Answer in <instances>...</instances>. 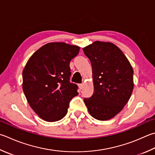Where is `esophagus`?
<instances>
[{
    "label": "esophagus",
    "mask_w": 155,
    "mask_h": 155,
    "mask_svg": "<svg viewBox=\"0 0 155 155\" xmlns=\"http://www.w3.org/2000/svg\"><path fill=\"white\" fill-rule=\"evenodd\" d=\"M83 85L84 84H78V86H79V88H80V90H81L83 88Z\"/></svg>",
    "instance_id": "obj_1"
}]
</instances>
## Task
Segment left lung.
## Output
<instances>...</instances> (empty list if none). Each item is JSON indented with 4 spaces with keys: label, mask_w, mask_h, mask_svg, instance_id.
Segmentation results:
<instances>
[{
    "label": "left lung",
    "mask_w": 155,
    "mask_h": 155,
    "mask_svg": "<svg viewBox=\"0 0 155 155\" xmlns=\"http://www.w3.org/2000/svg\"><path fill=\"white\" fill-rule=\"evenodd\" d=\"M92 68L94 93L84 99L93 117L105 121L124 109L134 88V71L117 46L96 41L83 48Z\"/></svg>",
    "instance_id": "obj_1"
}]
</instances>
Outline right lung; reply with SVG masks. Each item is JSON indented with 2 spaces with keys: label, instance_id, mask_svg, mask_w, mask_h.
<instances>
[{
  "label": "right lung",
  "instance_id": "1",
  "mask_svg": "<svg viewBox=\"0 0 155 155\" xmlns=\"http://www.w3.org/2000/svg\"><path fill=\"white\" fill-rule=\"evenodd\" d=\"M79 51L78 46L48 43L26 63L22 74L23 92L31 109L45 121L63 119L69 102L78 94V85L69 81V63Z\"/></svg>",
  "mask_w": 155,
  "mask_h": 155
}]
</instances>
